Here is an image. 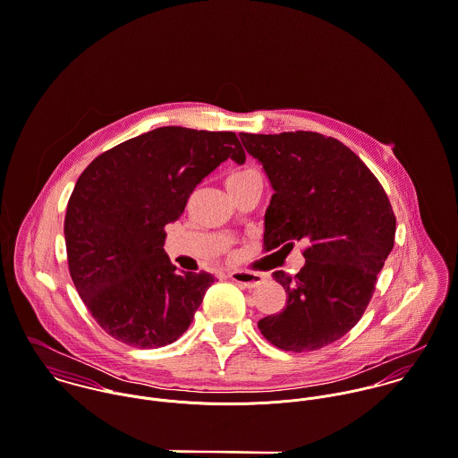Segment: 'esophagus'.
Instances as JSON below:
<instances>
[{
    "label": "esophagus",
    "mask_w": 458,
    "mask_h": 458,
    "mask_svg": "<svg viewBox=\"0 0 458 458\" xmlns=\"http://www.w3.org/2000/svg\"><path fill=\"white\" fill-rule=\"evenodd\" d=\"M229 276H231L233 282H236V284H240V285H243L247 289H256V287H259L261 284H264V280H266L264 275L254 273V271H231Z\"/></svg>",
    "instance_id": "esophagus-1"
}]
</instances>
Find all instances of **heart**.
I'll return each instance as SVG.
<instances>
[{
    "label": "heart",
    "mask_w": 458,
    "mask_h": 458,
    "mask_svg": "<svg viewBox=\"0 0 458 458\" xmlns=\"http://www.w3.org/2000/svg\"><path fill=\"white\" fill-rule=\"evenodd\" d=\"M254 178H261L259 173L256 169H250V167H243V169H238L234 173H231L225 180V187H234V185H242V183H247Z\"/></svg>",
    "instance_id": "b5f03b06"
}]
</instances>
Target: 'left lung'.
Segmentation results:
<instances>
[{
	"label": "left lung",
	"mask_w": 458,
	"mask_h": 458,
	"mask_svg": "<svg viewBox=\"0 0 458 458\" xmlns=\"http://www.w3.org/2000/svg\"><path fill=\"white\" fill-rule=\"evenodd\" d=\"M275 191L264 215V250L303 243L305 266L275 271L287 293L264 338L294 352L318 351L356 327L394 243L396 218L379 180L340 140L318 131L240 133Z\"/></svg>",
	"instance_id": "1"
}]
</instances>
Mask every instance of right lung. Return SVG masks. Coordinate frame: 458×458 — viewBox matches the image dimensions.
<instances>
[{"label": "right lung", "instance_id": "add662e5", "mask_svg": "<svg viewBox=\"0 0 458 458\" xmlns=\"http://www.w3.org/2000/svg\"><path fill=\"white\" fill-rule=\"evenodd\" d=\"M245 162L234 131L162 127L98 155L65 215L66 259L93 319L140 349L178 340L215 276L178 273L164 242L197 185L222 162Z\"/></svg>", "mask_w": 458, "mask_h": 458}]
</instances>
